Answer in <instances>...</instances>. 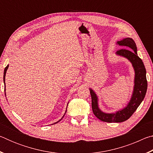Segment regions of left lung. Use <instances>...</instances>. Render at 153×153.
I'll list each match as a JSON object with an SVG mask.
<instances>
[{"instance_id":"left-lung-1","label":"left lung","mask_w":153,"mask_h":153,"mask_svg":"<svg viewBox=\"0 0 153 153\" xmlns=\"http://www.w3.org/2000/svg\"><path fill=\"white\" fill-rule=\"evenodd\" d=\"M117 44L124 48L118 50L116 54L127 58L132 64L135 71L134 87L132 96L128 105L123 109L114 113H106L100 109L98 107L97 96L92 89L90 88L93 113L100 121L108 123H120L128 120L144 100L148 86L146 69L142 59L137 54V47L134 40L130 38H123L121 41H117Z\"/></svg>"}]
</instances>
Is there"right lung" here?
Listing matches in <instances>:
<instances>
[{"label": "right lung", "mask_w": 153, "mask_h": 153, "mask_svg": "<svg viewBox=\"0 0 153 153\" xmlns=\"http://www.w3.org/2000/svg\"><path fill=\"white\" fill-rule=\"evenodd\" d=\"M8 67H9V65H7L6 67H5V69H4V76H3V81H4V85H5V76H6V72H7V69H8ZM4 91H5V88H4ZM66 113V112H65ZM62 117V118H63ZM61 118V119H62ZM59 121H61V120H59ZM59 121H57V122H56V123H53V124H55V123H58Z\"/></svg>", "instance_id": "add662e5"}]
</instances>
